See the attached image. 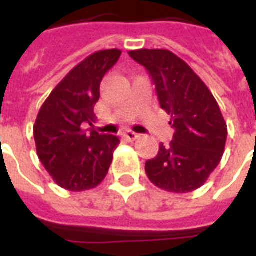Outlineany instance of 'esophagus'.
I'll use <instances>...</instances> for the list:
<instances>
[{
    "label": "esophagus",
    "mask_w": 256,
    "mask_h": 256,
    "mask_svg": "<svg viewBox=\"0 0 256 256\" xmlns=\"http://www.w3.org/2000/svg\"><path fill=\"white\" fill-rule=\"evenodd\" d=\"M124 137L128 140V141H136V140L140 136L137 133H134V132H132V130H128L126 133H124Z\"/></svg>",
    "instance_id": "1"
}]
</instances>
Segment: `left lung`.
Segmentation results:
<instances>
[{
  "label": "left lung",
  "instance_id": "left-lung-1",
  "mask_svg": "<svg viewBox=\"0 0 256 256\" xmlns=\"http://www.w3.org/2000/svg\"><path fill=\"white\" fill-rule=\"evenodd\" d=\"M154 79L162 110L172 115L176 128L168 146L145 163L150 181L172 193L203 186L220 164L228 126L212 93L188 64L167 49L130 50Z\"/></svg>",
  "mask_w": 256,
  "mask_h": 256
}]
</instances>
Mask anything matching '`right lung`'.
<instances>
[{
  "label": "right lung",
  "instance_id": "1",
  "mask_svg": "<svg viewBox=\"0 0 256 256\" xmlns=\"http://www.w3.org/2000/svg\"><path fill=\"white\" fill-rule=\"evenodd\" d=\"M122 52L106 49L90 54L70 71L53 89L34 124L36 155L60 188L84 192L98 186L110 170L120 140L84 133V123L94 122L100 84Z\"/></svg>",
  "mask_w": 256,
  "mask_h": 256
}]
</instances>
